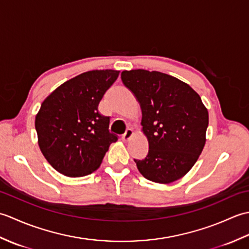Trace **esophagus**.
Listing matches in <instances>:
<instances>
[{
	"label": "esophagus",
	"instance_id": "esophagus-1",
	"mask_svg": "<svg viewBox=\"0 0 249 249\" xmlns=\"http://www.w3.org/2000/svg\"><path fill=\"white\" fill-rule=\"evenodd\" d=\"M134 136V131H133V129L131 128H127L126 129V131H125V134L122 136V141L123 142H127V141H129L130 140V138L131 137Z\"/></svg>",
	"mask_w": 249,
	"mask_h": 249
}]
</instances>
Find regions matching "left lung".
Listing matches in <instances>:
<instances>
[{
	"instance_id": "8db88e82",
	"label": "left lung",
	"mask_w": 249,
	"mask_h": 249,
	"mask_svg": "<svg viewBox=\"0 0 249 249\" xmlns=\"http://www.w3.org/2000/svg\"><path fill=\"white\" fill-rule=\"evenodd\" d=\"M121 79L138 100L142 131L149 141L146 157L135 160L139 172L155 183L178 181L203 150L208 109L193 88L167 73L124 71Z\"/></svg>"
}]
</instances>
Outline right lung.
Returning <instances> with one entry per match:
<instances>
[{"label":"right lung","mask_w":249,"mask_h":249,"mask_svg":"<svg viewBox=\"0 0 249 249\" xmlns=\"http://www.w3.org/2000/svg\"><path fill=\"white\" fill-rule=\"evenodd\" d=\"M119 71H89L56 88L35 118L39 149L57 172L70 178L91 174L99 168L110 144L109 116L98 112L106 91Z\"/></svg>","instance_id":"right-lung-1"}]
</instances>
